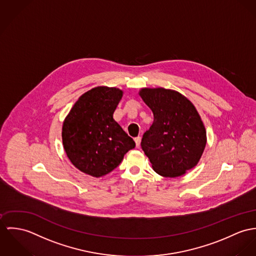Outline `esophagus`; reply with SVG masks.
Returning <instances> with one entry per match:
<instances>
[{
  "label": "esophagus",
  "instance_id": "34e87169",
  "mask_svg": "<svg viewBox=\"0 0 256 256\" xmlns=\"http://www.w3.org/2000/svg\"><path fill=\"white\" fill-rule=\"evenodd\" d=\"M134 142H136V147H140V142H142V138H140V136L136 138H134Z\"/></svg>",
  "mask_w": 256,
  "mask_h": 256
}]
</instances>
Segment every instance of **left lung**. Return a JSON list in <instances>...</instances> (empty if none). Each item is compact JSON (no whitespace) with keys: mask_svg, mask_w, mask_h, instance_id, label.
Masks as SVG:
<instances>
[{"mask_svg":"<svg viewBox=\"0 0 256 256\" xmlns=\"http://www.w3.org/2000/svg\"><path fill=\"white\" fill-rule=\"evenodd\" d=\"M140 95L154 114L142 140L153 170L176 178L196 167L206 145V130L194 104L178 91L162 87L142 88Z\"/></svg>","mask_w":256,"mask_h":256,"instance_id":"obj_1","label":"left lung"}]
</instances>
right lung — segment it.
Here are the masks:
<instances>
[{
  "instance_id": "obj_1",
  "label": "right lung",
  "mask_w": 256,
  "mask_h": 256,
  "mask_svg": "<svg viewBox=\"0 0 256 256\" xmlns=\"http://www.w3.org/2000/svg\"><path fill=\"white\" fill-rule=\"evenodd\" d=\"M122 97L116 87L98 86L82 94L64 120L62 138L66 156L84 174L100 178L116 168L136 147L113 118Z\"/></svg>"
}]
</instances>
